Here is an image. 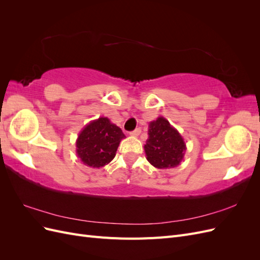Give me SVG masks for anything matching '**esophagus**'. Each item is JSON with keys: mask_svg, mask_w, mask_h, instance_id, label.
Listing matches in <instances>:
<instances>
[{"mask_svg": "<svg viewBox=\"0 0 260 260\" xmlns=\"http://www.w3.org/2000/svg\"><path fill=\"white\" fill-rule=\"evenodd\" d=\"M140 133H141V129L138 128V129H136V130L131 131V132H130V136H132V137H138V136L140 135Z\"/></svg>", "mask_w": 260, "mask_h": 260, "instance_id": "obj_1", "label": "esophagus"}]
</instances>
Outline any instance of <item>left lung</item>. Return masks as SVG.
Segmentation results:
<instances>
[{
  "instance_id": "1",
  "label": "left lung",
  "mask_w": 260,
  "mask_h": 260,
  "mask_svg": "<svg viewBox=\"0 0 260 260\" xmlns=\"http://www.w3.org/2000/svg\"><path fill=\"white\" fill-rule=\"evenodd\" d=\"M147 135L144 151L148 162L158 169L179 166L184 157L186 145L182 136L166 118L159 116L149 122Z\"/></svg>"
}]
</instances>
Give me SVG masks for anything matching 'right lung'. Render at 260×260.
Segmentation results:
<instances>
[{
	"instance_id": "add662e5",
	"label": "right lung",
	"mask_w": 260,
	"mask_h": 260,
	"mask_svg": "<svg viewBox=\"0 0 260 260\" xmlns=\"http://www.w3.org/2000/svg\"><path fill=\"white\" fill-rule=\"evenodd\" d=\"M124 138L119 127L107 117H100L80 131L76 141V153L85 166L102 168L114 159L120 141Z\"/></svg>"
}]
</instances>
